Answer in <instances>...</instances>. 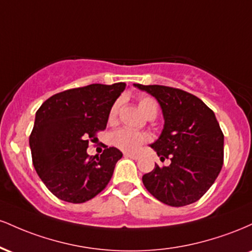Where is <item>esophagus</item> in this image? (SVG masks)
Here are the masks:
<instances>
[{"mask_svg":"<svg viewBox=\"0 0 252 252\" xmlns=\"http://www.w3.org/2000/svg\"><path fill=\"white\" fill-rule=\"evenodd\" d=\"M124 156H126V158H134V160H137L138 158V155L134 154V153H124Z\"/></svg>","mask_w":252,"mask_h":252,"instance_id":"esophagus-1","label":"esophagus"}]
</instances>
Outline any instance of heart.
<instances>
[{
  "label": "heart",
  "mask_w": 252,
  "mask_h": 252,
  "mask_svg": "<svg viewBox=\"0 0 252 252\" xmlns=\"http://www.w3.org/2000/svg\"><path fill=\"white\" fill-rule=\"evenodd\" d=\"M120 105V100H116V102L112 104L111 109H110L109 121H114L115 118H116ZM138 106H140L141 111H142L146 116H148L150 114L156 115V112H158V105H156L155 100L150 97L141 98L140 102H138ZM147 140H148V137H147L146 134H142V132L136 131V130L129 128L118 129L116 131L112 132L111 135V142L114 143L117 148L126 150V152L136 150L141 144L146 142Z\"/></svg>",
  "instance_id": "b5f03b06"
}]
</instances>
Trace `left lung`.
<instances>
[{
	"mask_svg": "<svg viewBox=\"0 0 252 252\" xmlns=\"http://www.w3.org/2000/svg\"><path fill=\"white\" fill-rule=\"evenodd\" d=\"M160 104L163 129L150 144L161 161L142 176L144 187L169 206H186L201 198L216 181L224 161V135L215 112L194 94L162 85H141Z\"/></svg>",
	"mask_w": 252,
	"mask_h": 252,
	"instance_id": "left-lung-1",
	"label": "left lung"
}]
</instances>
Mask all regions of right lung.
<instances>
[{
	"instance_id": "right-lung-1",
	"label": "right lung",
	"mask_w": 252,
	"mask_h": 252,
	"mask_svg": "<svg viewBox=\"0 0 252 252\" xmlns=\"http://www.w3.org/2000/svg\"><path fill=\"white\" fill-rule=\"evenodd\" d=\"M126 83L91 84L54 94L35 114L30 136L33 164L57 198L80 204L105 189L122 152L110 147L90 158L86 149L96 132L106 128L112 104Z\"/></svg>"
}]
</instances>
